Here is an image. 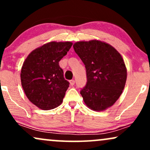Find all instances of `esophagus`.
Wrapping results in <instances>:
<instances>
[{"label":"esophagus","mask_w":150,"mask_h":150,"mask_svg":"<svg viewBox=\"0 0 150 150\" xmlns=\"http://www.w3.org/2000/svg\"><path fill=\"white\" fill-rule=\"evenodd\" d=\"M70 85H75V80H70Z\"/></svg>","instance_id":"34e87169"}]
</instances>
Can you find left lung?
<instances>
[{
	"label": "left lung",
	"mask_w": 150,
	"mask_h": 150,
	"mask_svg": "<svg viewBox=\"0 0 150 150\" xmlns=\"http://www.w3.org/2000/svg\"><path fill=\"white\" fill-rule=\"evenodd\" d=\"M73 48L85 65L87 84L80 94L86 105L97 111L111 106L126 82L122 56L113 46L98 40L76 42Z\"/></svg>",
	"instance_id": "8db88e82"
}]
</instances>
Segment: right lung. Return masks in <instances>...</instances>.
<instances>
[{
  "label": "right lung",
  "instance_id": "add662e5",
  "mask_svg": "<svg viewBox=\"0 0 150 150\" xmlns=\"http://www.w3.org/2000/svg\"><path fill=\"white\" fill-rule=\"evenodd\" d=\"M73 43L51 42L32 51L22 67L21 82L32 104L43 110L56 108L63 101L69 82L65 80L59 61Z\"/></svg>",
  "mask_w": 150,
  "mask_h": 150
}]
</instances>
